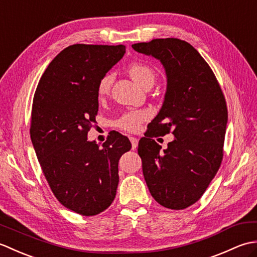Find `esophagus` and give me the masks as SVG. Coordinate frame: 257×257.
I'll return each instance as SVG.
<instances>
[{
	"label": "esophagus",
	"mask_w": 257,
	"mask_h": 257,
	"mask_svg": "<svg viewBox=\"0 0 257 257\" xmlns=\"http://www.w3.org/2000/svg\"><path fill=\"white\" fill-rule=\"evenodd\" d=\"M129 139H130V143H132L133 150H135V149L137 148V147H138V143H139V140H138L137 138H135V137H130Z\"/></svg>",
	"instance_id": "esophagus-1"
}]
</instances>
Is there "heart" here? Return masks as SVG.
Listing matches in <instances>:
<instances>
[{
    "label": "heart",
    "mask_w": 257,
    "mask_h": 257,
    "mask_svg": "<svg viewBox=\"0 0 257 257\" xmlns=\"http://www.w3.org/2000/svg\"><path fill=\"white\" fill-rule=\"evenodd\" d=\"M128 73L130 77L134 79L135 83L146 88L148 85H154L156 75L154 69L149 65L140 62H135L129 65ZM112 84V75L107 74L102 76L98 83L97 92L98 96H106ZM149 118V112L147 110H135L123 113L121 117L116 120V127L123 130V132L135 133L140 128V125Z\"/></svg>",
    "instance_id": "b5f03b06"
}]
</instances>
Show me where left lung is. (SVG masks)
<instances>
[{
	"label": "left lung",
	"instance_id": "obj_1",
	"mask_svg": "<svg viewBox=\"0 0 257 257\" xmlns=\"http://www.w3.org/2000/svg\"><path fill=\"white\" fill-rule=\"evenodd\" d=\"M133 48L162 63L165 101L139 141L138 154L148 189L158 203L183 210L201 199L223 160L227 107L214 73L188 42L157 38ZM172 133L161 151L154 138Z\"/></svg>",
	"mask_w": 257,
	"mask_h": 257
}]
</instances>
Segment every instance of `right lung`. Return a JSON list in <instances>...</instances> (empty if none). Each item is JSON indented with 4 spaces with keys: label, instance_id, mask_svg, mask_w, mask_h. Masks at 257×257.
<instances>
[{
    "label": "right lung",
    "instance_id": "obj_1",
    "mask_svg": "<svg viewBox=\"0 0 257 257\" xmlns=\"http://www.w3.org/2000/svg\"><path fill=\"white\" fill-rule=\"evenodd\" d=\"M124 53V45H70L48 65L33 98L30 134L38 162L56 199L80 215H97L112 203L119 159L132 149L117 132L101 147L87 140L98 83Z\"/></svg>",
    "mask_w": 257,
    "mask_h": 257
}]
</instances>
